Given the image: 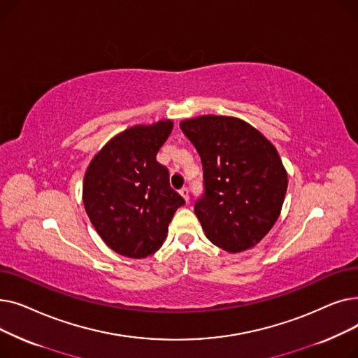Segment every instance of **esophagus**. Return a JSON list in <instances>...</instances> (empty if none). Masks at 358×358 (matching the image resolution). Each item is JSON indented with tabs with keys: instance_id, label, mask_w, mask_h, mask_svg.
<instances>
[{
	"instance_id": "1",
	"label": "esophagus",
	"mask_w": 358,
	"mask_h": 358,
	"mask_svg": "<svg viewBox=\"0 0 358 358\" xmlns=\"http://www.w3.org/2000/svg\"><path fill=\"white\" fill-rule=\"evenodd\" d=\"M180 194H181V197L185 200V203H189V200H190V193H189V189H187V187H182V189L180 190Z\"/></svg>"
}]
</instances>
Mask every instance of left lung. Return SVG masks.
Instances as JSON below:
<instances>
[{"mask_svg": "<svg viewBox=\"0 0 358 358\" xmlns=\"http://www.w3.org/2000/svg\"><path fill=\"white\" fill-rule=\"evenodd\" d=\"M200 155L204 196L194 213L208 239L227 252L252 248L277 222L287 171L275 146L245 120L204 115L180 123Z\"/></svg>", "mask_w": 358, "mask_h": 358, "instance_id": "8db88e82", "label": "left lung"}]
</instances>
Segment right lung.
Masks as SVG:
<instances>
[{"label":"right lung","mask_w":358,"mask_h":358,"mask_svg":"<svg viewBox=\"0 0 358 358\" xmlns=\"http://www.w3.org/2000/svg\"><path fill=\"white\" fill-rule=\"evenodd\" d=\"M173 120L131 126L113 136L91 159L83 182L85 212L106 245L129 258L155 254L184 199L169 187L157 161Z\"/></svg>","instance_id":"1"}]
</instances>
